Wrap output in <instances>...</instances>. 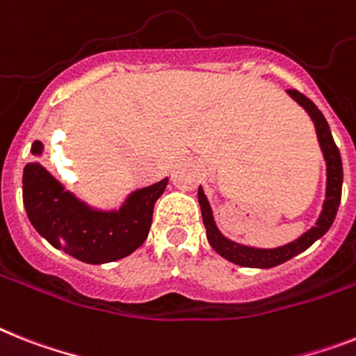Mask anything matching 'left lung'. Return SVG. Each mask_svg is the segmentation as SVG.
I'll use <instances>...</instances> for the list:
<instances>
[{
	"label": "left lung",
	"mask_w": 356,
	"mask_h": 356,
	"mask_svg": "<svg viewBox=\"0 0 356 356\" xmlns=\"http://www.w3.org/2000/svg\"><path fill=\"white\" fill-rule=\"evenodd\" d=\"M287 93L300 104L303 108L307 109L311 118L314 120L316 126V135H318L320 146H322L323 157L327 163V192H325V203H323L322 216H320L316 227H313L309 232H305L302 238H298L293 243L285 245V247L273 248V250H263V248H250L243 247V245L232 243L227 238L221 236L218 230L216 223H213L212 210L208 204L207 197H204L203 190L199 186L197 197L199 204H201V213H203V223L207 228V238L208 243L212 245V248L219 256L227 258L228 261L241 265V267H259V268H270L276 265H282L287 259L294 258L296 254L303 252L305 248L322 238L323 234L327 232L331 225H333L334 218H337L338 207H340V197H342V181H343V172H342V157H340V149L334 144L329 124L325 117L322 115L311 98H307L303 93H300L298 89H287Z\"/></svg>",
	"instance_id": "8db88e82"
}]
</instances>
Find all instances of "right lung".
Instances as JSON below:
<instances>
[{
	"mask_svg": "<svg viewBox=\"0 0 356 356\" xmlns=\"http://www.w3.org/2000/svg\"><path fill=\"white\" fill-rule=\"evenodd\" d=\"M42 143L33 153H42ZM168 179L137 190L120 212L100 213L63 192L38 163L23 168V204L29 221L56 248L83 263H108L126 258L146 241L152 227L153 207Z\"/></svg>",
	"mask_w": 356,
	"mask_h": 356,
	"instance_id": "1",
	"label": "right lung"
}]
</instances>
